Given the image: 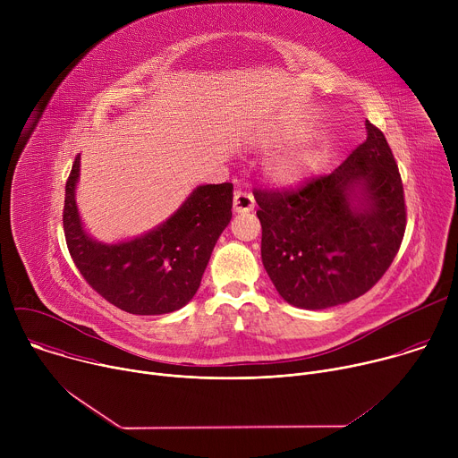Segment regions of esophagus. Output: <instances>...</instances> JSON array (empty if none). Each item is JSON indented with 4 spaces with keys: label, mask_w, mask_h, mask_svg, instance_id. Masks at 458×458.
Wrapping results in <instances>:
<instances>
[{
    "label": "esophagus",
    "mask_w": 458,
    "mask_h": 458,
    "mask_svg": "<svg viewBox=\"0 0 458 458\" xmlns=\"http://www.w3.org/2000/svg\"><path fill=\"white\" fill-rule=\"evenodd\" d=\"M253 205H255V199H253L251 193L242 191V190H237V191H235V195H233V212H235V214L251 212V210H253Z\"/></svg>",
    "instance_id": "34e87169"
}]
</instances>
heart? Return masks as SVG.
<instances>
[{
	"mask_svg": "<svg viewBox=\"0 0 458 458\" xmlns=\"http://www.w3.org/2000/svg\"><path fill=\"white\" fill-rule=\"evenodd\" d=\"M320 168V154L310 145H293L272 159L268 175L276 184L295 186L310 179Z\"/></svg>",
	"mask_w": 458,
	"mask_h": 458,
	"instance_id": "1",
	"label": "heart"
}]
</instances>
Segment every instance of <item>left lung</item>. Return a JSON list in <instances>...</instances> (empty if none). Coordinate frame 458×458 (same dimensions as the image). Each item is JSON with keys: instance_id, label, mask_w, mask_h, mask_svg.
<instances>
[{"instance_id": "8db88e82", "label": "left lung", "mask_w": 458, "mask_h": 458, "mask_svg": "<svg viewBox=\"0 0 458 458\" xmlns=\"http://www.w3.org/2000/svg\"><path fill=\"white\" fill-rule=\"evenodd\" d=\"M260 257L279 295L326 310L366 293L394 263L406 230L401 174L384 134L366 121V141L330 175L297 191H255Z\"/></svg>"}]
</instances>
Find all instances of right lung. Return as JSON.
I'll return each instance as SVG.
<instances>
[{
  "instance_id": "1",
  "label": "right lung",
  "mask_w": 458,
  "mask_h": 458,
  "mask_svg": "<svg viewBox=\"0 0 458 458\" xmlns=\"http://www.w3.org/2000/svg\"><path fill=\"white\" fill-rule=\"evenodd\" d=\"M80 170L78 156L64 186L63 228L85 281L108 302L134 315H163L186 306L198 293L214 246L232 219L233 184L195 186L152 230L103 242L87 232L76 203Z\"/></svg>"
}]
</instances>
